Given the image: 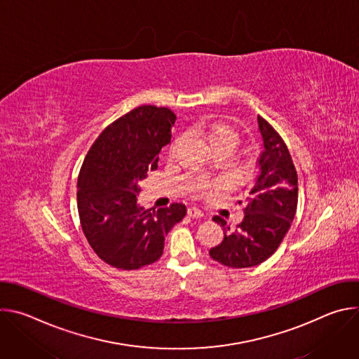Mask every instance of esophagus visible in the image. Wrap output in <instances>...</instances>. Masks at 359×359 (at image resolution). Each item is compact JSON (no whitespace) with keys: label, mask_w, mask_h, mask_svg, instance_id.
I'll use <instances>...</instances> for the list:
<instances>
[{"label":"esophagus","mask_w":359,"mask_h":359,"mask_svg":"<svg viewBox=\"0 0 359 359\" xmlns=\"http://www.w3.org/2000/svg\"><path fill=\"white\" fill-rule=\"evenodd\" d=\"M187 215H189L190 217H193V219H200V217L204 216L203 212H201L200 209H197V208H189V209H187Z\"/></svg>","instance_id":"esophagus-1"}]
</instances>
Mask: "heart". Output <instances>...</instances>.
<instances>
[{"mask_svg": "<svg viewBox=\"0 0 359 359\" xmlns=\"http://www.w3.org/2000/svg\"><path fill=\"white\" fill-rule=\"evenodd\" d=\"M210 128V142L212 144L223 140V139H227V137H234L237 139V132L230 128V126H224V125H213V126H209ZM176 149V143L172 146V151ZM206 189V184H200L198 186V190H204Z\"/></svg>", "mask_w": 359, "mask_h": 359, "instance_id": "heart-1", "label": "heart"}]
</instances>
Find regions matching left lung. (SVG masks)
Listing matches in <instances>:
<instances>
[{
  "label": "left lung",
  "mask_w": 359,
  "mask_h": 359,
  "mask_svg": "<svg viewBox=\"0 0 359 359\" xmlns=\"http://www.w3.org/2000/svg\"><path fill=\"white\" fill-rule=\"evenodd\" d=\"M257 122L263 151L257 159L259 175L245 198L244 219L231 231L224 219L213 217L223 227L224 240L209 251L210 257L233 269L266 262L281 244L297 212L298 179L290 151L266 119L259 115Z\"/></svg>",
  "instance_id": "1"
}]
</instances>
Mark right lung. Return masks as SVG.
I'll return each mask as SVG.
<instances>
[{
    "label": "right lung",
    "mask_w": 359,
    "mask_h": 359,
    "mask_svg": "<svg viewBox=\"0 0 359 359\" xmlns=\"http://www.w3.org/2000/svg\"><path fill=\"white\" fill-rule=\"evenodd\" d=\"M176 116L168 108L143 105L102 132L78 177V213L97 257L121 270H137L161 259L165 237L186 216V206L144 210L139 182L156 170L159 151L170 142Z\"/></svg>",
    "instance_id": "obj_1"
}]
</instances>
